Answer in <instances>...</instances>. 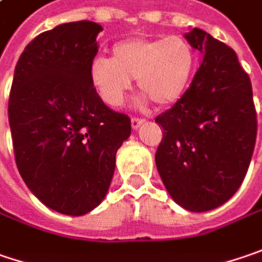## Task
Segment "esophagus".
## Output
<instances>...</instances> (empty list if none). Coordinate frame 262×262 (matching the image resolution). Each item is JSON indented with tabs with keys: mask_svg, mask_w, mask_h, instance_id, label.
I'll return each mask as SVG.
<instances>
[{
	"mask_svg": "<svg viewBox=\"0 0 262 262\" xmlns=\"http://www.w3.org/2000/svg\"><path fill=\"white\" fill-rule=\"evenodd\" d=\"M143 124H144V119H141V118H131V126H133V129H138Z\"/></svg>",
	"mask_w": 262,
	"mask_h": 262,
	"instance_id": "1",
	"label": "esophagus"
}]
</instances>
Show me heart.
I'll return each mask as SVG.
<instances>
[{
    "mask_svg": "<svg viewBox=\"0 0 262 262\" xmlns=\"http://www.w3.org/2000/svg\"><path fill=\"white\" fill-rule=\"evenodd\" d=\"M196 54L181 36L131 38L112 48V59L97 57L91 64V82L104 103L119 107L137 79L140 93L159 106L176 103L189 85Z\"/></svg>",
    "mask_w": 262,
    "mask_h": 262,
    "instance_id": "1",
    "label": "heart"
}]
</instances>
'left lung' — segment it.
Listing matches in <instances>:
<instances>
[{
  "label": "left lung",
  "mask_w": 262,
  "mask_h": 262,
  "mask_svg": "<svg viewBox=\"0 0 262 262\" xmlns=\"http://www.w3.org/2000/svg\"><path fill=\"white\" fill-rule=\"evenodd\" d=\"M184 36L202 63L181 98L156 116L164 137L155 161L171 198L205 212L241 187L255 147L256 112L236 53L198 28Z\"/></svg>",
  "instance_id": "8db88e82"
}]
</instances>
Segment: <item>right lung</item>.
<instances>
[{
    "label": "right lung",
    "instance_id": "add662e5",
    "mask_svg": "<svg viewBox=\"0 0 262 262\" xmlns=\"http://www.w3.org/2000/svg\"><path fill=\"white\" fill-rule=\"evenodd\" d=\"M103 28L71 21L39 33L21 53L8 100L16 165L46 206L79 216L104 199L131 119L109 109L91 82Z\"/></svg>",
    "mask_w": 262,
    "mask_h": 262
}]
</instances>
